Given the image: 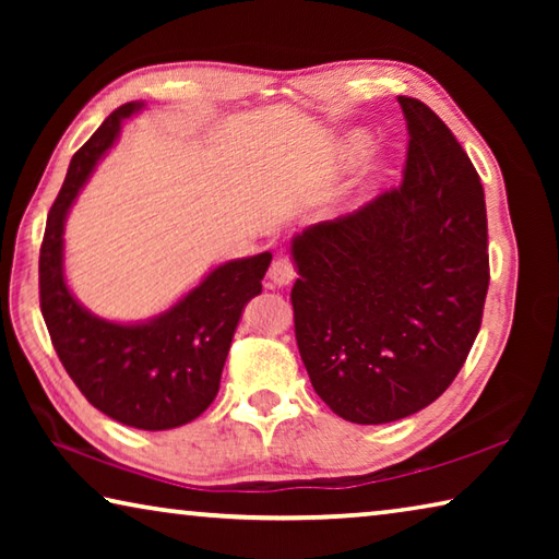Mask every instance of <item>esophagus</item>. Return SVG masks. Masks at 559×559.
Here are the masks:
<instances>
[{
    "instance_id": "obj_1",
    "label": "esophagus",
    "mask_w": 559,
    "mask_h": 559,
    "mask_svg": "<svg viewBox=\"0 0 559 559\" xmlns=\"http://www.w3.org/2000/svg\"><path fill=\"white\" fill-rule=\"evenodd\" d=\"M269 278L273 286H288V283L296 278V266H293V261L288 257H278L271 263Z\"/></svg>"
}]
</instances>
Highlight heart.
Segmentation results:
<instances>
[{"label": "heart", "mask_w": 559, "mask_h": 559, "mask_svg": "<svg viewBox=\"0 0 559 559\" xmlns=\"http://www.w3.org/2000/svg\"><path fill=\"white\" fill-rule=\"evenodd\" d=\"M367 150H370V135H362V132H357V135H353L347 140V159H357L362 157Z\"/></svg>", "instance_id": "b5f03b06"}]
</instances>
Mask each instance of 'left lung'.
<instances>
[{
    "instance_id": "8db88e82",
    "label": "left lung",
    "mask_w": 559,
    "mask_h": 559,
    "mask_svg": "<svg viewBox=\"0 0 559 559\" xmlns=\"http://www.w3.org/2000/svg\"><path fill=\"white\" fill-rule=\"evenodd\" d=\"M396 100L409 130L402 185L290 243L300 359L320 400L353 424L404 419L447 392L490 278L476 167L427 103Z\"/></svg>"
}]
</instances>
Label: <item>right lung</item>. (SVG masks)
<instances>
[{
  "mask_svg": "<svg viewBox=\"0 0 559 559\" xmlns=\"http://www.w3.org/2000/svg\"><path fill=\"white\" fill-rule=\"evenodd\" d=\"M132 100L112 110L73 155L46 219L39 257L41 316L61 365L81 394L110 419L145 431L182 427L219 392L222 370L246 302L261 293L271 251L212 269L173 308L143 323H112L83 308L63 276V226L93 167L143 110Z\"/></svg>",
  "mask_w": 559,
  "mask_h": 559,
  "instance_id": "right-lung-1",
  "label": "right lung"
}]
</instances>
